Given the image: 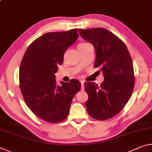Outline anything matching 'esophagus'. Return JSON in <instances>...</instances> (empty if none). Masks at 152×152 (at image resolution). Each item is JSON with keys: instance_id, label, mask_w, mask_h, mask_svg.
Segmentation results:
<instances>
[{"instance_id": "1", "label": "esophagus", "mask_w": 152, "mask_h": 152, "mask_svg": "<svg viewBox=\"0 0 152 152\" xmlns=\"http://www.w3.org/2000/svg\"><path fill=\"white\" fill-rule=\"evenodd\" d=\"M81 91H84V81H81Z\"/></svg>"}]
</instances>
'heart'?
Returning a JSON list of instances; mask_svg holds the SVG:
<instances>
[{
	"instance_id": "obj_1",
	"label": "heart",
	"mask_w": 152,
	"mask_h": 152,
	"mask_svg": "<svg viewBox=\"0 0 152 152\" xmlns=\"http://www.w3.org/2000/svg\"><path fill=\"white\" fill-rule=\"evenodd\" d=\"M82 43H80V44H82Z\"/></svg>"
}]
</instances>
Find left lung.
Segmentation results:
<instances>
[{
  "label": "left lung",
  "mask_w": 152,
  "mask_h": 152,
  "mask_svg": "<svg viewBox=\"0 0 152 152\" xmlns=\"http://www.w3.org/2000/svg\"><path fill=\"white\" fill-rule=\"evenodd\" d=\"M81 37L93 45L94 66L101 68L104 80L99 86L85 82L88 95L87 112L97 120H107L117 115L127 104L135 85L132 58L127 46L119 37L104 28L79 29Z\"/></svg>",
  "instance_id": "1"
}]
</instances>
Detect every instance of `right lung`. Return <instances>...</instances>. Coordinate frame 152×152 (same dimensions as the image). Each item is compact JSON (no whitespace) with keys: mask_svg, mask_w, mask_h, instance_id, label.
<instances>
[{"mask_svg":"<svg viewBox=\"0 0 152 152\" xmlns=\"http://www.w3.org/2000/svg\"><path fill=\"white\" fill-rule=\"evenodd\" d=\"M77 32L74 29L42 35L27 48L20 63L19 86L25 103L46 122L66 119L74 95L81 88L76 79L57 85L55 76L65 51L78 39Z\"/></svg>","mask_w":152,"mask_h":152,"instance_id":"obj_1","label":"right lung"}]
</instances>
